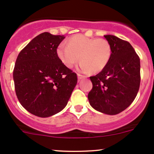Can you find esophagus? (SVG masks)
<instances>
[{
    "mask_svg": "<svg viewBox=\"0 0 154 154\" xmlns=\"http://www.w3.org/2000/svg\"><path fill=\"white\" fill-rule=\"evenodd\" d=\"M77 77H78V80H81V79L84 78V77H85L84 75H82V74H77Z\"/></svg>",
    "mask_w": 154,
    "mask_h": 154,
    "instance_id": "1",
    "label": "esophagus"
}]
</instances>
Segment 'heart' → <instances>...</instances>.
I'll list each match as a JSON object with an SVG mask.
<instances>
[{
    "label": "heart",
    "mask_w": 154,
    "mask_h": 154,
    "mask_svg": "<svg viewBox=\"0 0 154 154\" xmlns=\"http://www.w3.org/2000/svg\"><path fill=\"white\" fill-rule=\"evenodd\" d=\"M68 45L60 44L57 49V57L68 68H72L80 59V68L83 72L96 73L106 68L112 57V49L105 38H88L81 34L71 36Z\"/></svg>",
    "instance_id": "1"
}]
</instances>
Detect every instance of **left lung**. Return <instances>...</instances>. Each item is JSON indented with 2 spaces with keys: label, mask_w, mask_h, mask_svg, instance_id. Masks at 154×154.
<instances>
[{
  "label": "left lung",
  "mask_w": 154,
  "mask_h": 154,
  "mask_svg": "<svg viewBox=\"0 0 154 154\" xmlns=\"http://www.w3.org/2000/svg\"><path fill=\"white\" fill-rule=\"evenodd\" d=\"M112 49L109 63L95 76L90 77V105L107 115L126 109L136 98L140 86V59L131 45L115 35H104Z\"/></svg>",
  "instance_id": "left-lung-1"
}]
</instances>
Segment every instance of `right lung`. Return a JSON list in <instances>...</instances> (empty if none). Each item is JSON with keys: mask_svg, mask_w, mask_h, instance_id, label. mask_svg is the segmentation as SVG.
<instances>
[{"mask_svg": "<svg viewBox=\"0 0 154 154\" xmlns=\"http://www.w3.org/2000/svg\"><path fill=\"white\" fill-rule=\"evenodd\" d=\"M65 38L42 32L18 54L13 70L16 96L29 112L41 118L65 108L77 83V74L59 59L57 49Z\"/></svg>", "mask_w": 154, "mask_h": 154, "instance_id": "right-lung-1", "label": "right lung"}]
</instances>
